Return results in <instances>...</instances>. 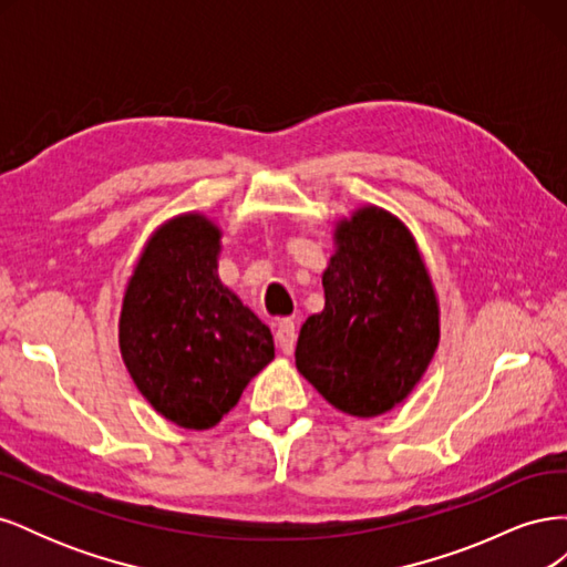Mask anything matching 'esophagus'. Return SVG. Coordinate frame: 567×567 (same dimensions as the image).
I'll return each instance as SVG.
<instances>
[{
	"label": "esophagus",
	"mask_w": 567,
	"mask_h": 567,
	"mask_svg": "<svg viewBox=\"0 0 567 567\" xmlns=\"http://www.w3.org/2000/svg\"><path fill=\"white\" fill-rule=\"evenodd\" d=\"M274 338H277V342H279V350L284 352V354H290L296 350V323L290 321V319H284V321H279L277 323V331H274Z\"/></svg>",
	"instance_id": "1"
}]
</instances>
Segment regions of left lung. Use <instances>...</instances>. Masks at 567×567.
<instances>
[{
    "instance_id": "obj_1",
    "label": "left lung",
    "mask_w": 567,
    "mask_h": 567,
    "mask_svg": "<svg viewBox=\"0 0 567 567\" xmlns=\"http://www.w3.org/2000/svg\"><path fill=\"white\" fill-rule=\"evenodd\" d=\"M321 274L323 310L302 323L296 367L321 398L357 419L402 404L440 342V305L414 234L362 205L338 219Z\"/></svg>"
}]
</instances>
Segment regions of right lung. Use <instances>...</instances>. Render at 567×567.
Returning a JSON list of instances; mask_svg holds the SVG:
<instances>
[{
	"label": "right lung",
	"instance_id": "obj_1",
	"mask_svg": "<svg viewBox=\"0 0 567 567\" xmlns=\"http://www.w3.org/2000/svg\"><path fill=\"white\" fill-rule=\"evenodd\" d=\"M221 229L203 213L167 219L134 265L120 354L144 400L186 431H208L274 359V338L219 281Z\"/></svg>",
	"mask_w": 567,
	"mask_h": 567
}]
</instances>
